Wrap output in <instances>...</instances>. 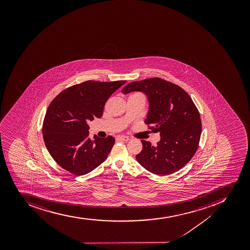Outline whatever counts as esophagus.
<instances>
[{
  "label": "esophagus",
  "instance_id": "obj_1",
  "mask_svg": "<svg viewBox=\"0 0 250 250\" xmlns=\"http://www.w3.org/2000/svg\"><path fill=\"white\" fill-rule=\"evenodd\" d=\"M117 141H122V142H128L129 141V138L125 136H118L117 137Z\"/></svg>",
  "mask_w": 250,
  "mask_h": 250
}]
</instances>
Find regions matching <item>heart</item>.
I'll return each instance as SVG.
<instances>
[{"label": "heart", "mask_w": 250, "mask_h": 250, "mask_svg": "<svg viewBox=\"0 0 250 250\" xmlns=\"http://www.w3.org/2000/svg\"><path fill=\"white\" fill-rule=\"evenodd\" d=\"M133 95H137V96H141V97H143V95H142V94H141V93H134V94H133Z\"/></svg>", "instance_id": "obj_1"}]
</instances>
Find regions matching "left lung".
<instances>
[{
  "mask_svg": "<svg viewBox=\"0 0 250 250\" xmlns=\"http://www.w3.org/2000/svg\"><path fill=\"white\" fill-rule=\"evenodd\" d=\"M140 91L148 97L149 108L145 121L153 133H160L157 146L142 140L136 159L144 168L159 176L183 168L197 152L201 134L198 109L183 88L159 78L131 82L124 94Z\"/></svg>",
  "mask_w": 250,
  "mask_h": 250,
  "instance_id": "obj_1",
  "label": "left lung"
}]
</instances>
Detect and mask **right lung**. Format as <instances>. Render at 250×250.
I'll return each instance as SVG.
<instances>
[{"mask_svg": "<svg viewBox=\"0 0 250 250\" xmlns=\"http://www.w3.org/2000/svg\"><path fill=\"white\" fill-rule=\"evenodd\" d=\"M126 81H87L62 91L49 104L42 133L47 149L62 168L82 176L106 160L115 139L88 138L87 121L101 118L108 97Z\"/></svg>", "mask_w": 250, "mask_h": 250, "instance_id": "right-lung-1", "label": "right lung"}]
</instances>
